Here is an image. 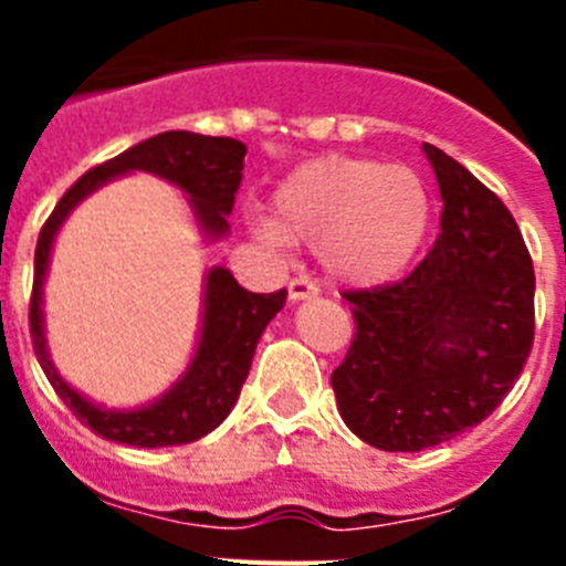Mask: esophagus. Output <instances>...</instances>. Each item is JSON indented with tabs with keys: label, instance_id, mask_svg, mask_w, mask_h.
Wrapping results in <instances>:
<instances>
[{
	"label": "esophagus",
	"instance_id": "obj_1",
	"mask_svg": "<svg viewBox=\"0 0 566 566\" xmlns=\"http://www.w3.org/2000/svg\"><path fill=\"white\" fill-rule=\"evenodd\" d=\"M319 289L314 286L308 277H294L289 280V300L292 303H300V300H308V297H317Z\"/></svg>",
	"mask_w": 566,
	"mask_h": 566
}]
</instances>
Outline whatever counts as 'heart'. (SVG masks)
<instances>
[{"label": "heart", "instance_id": "obj_1", "mask_svg": "<svg viewBox=\"0 0 566 566\" xmlns=\"http://www.w3.org/2000/svg\"><path fill=\"white\" fill-rule=\"evenodd\" d=\"M431 203L405 167L326 155L274 189L272 218L249 229L269 247H314L319 266L348 286H377L402 272L428 232Z\"/></svg>", "mask_w": 566, "mask_h": 566}]
</instances>
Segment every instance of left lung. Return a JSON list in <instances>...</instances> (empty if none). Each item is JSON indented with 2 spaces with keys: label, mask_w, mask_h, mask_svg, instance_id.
Masks as SVG:
<instances>
[{
  "label": "left lung",
  "mask_w": 566,
  "mask_h": 566,
  "mask_svg": "<svg viewBox=\"0 0 566 566\" xmlns=\"http://www.w3.org/2000/svg\"><path fill=\"white\" fill-rule=\"evenodd\" d=\"M442 232L408 277L357 289V334L332 374L343 422L379 451L417 453L496 411L533 348L536 274L513 214L451 155L424 144Z\"/></svg>",
  "instance_id": "obj_1"
}]
</instances>
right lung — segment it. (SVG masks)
Listing matches in <instances>:
<instances>
[{
	"instance_id": "1",
	"label": "right lung",
	"mask_w": 566,
	"mask_h": 566,
	"mask_svg": "<svg viewBox=\"0 0 566 566\" xmlns=\"http://www.w3.org/2000/svg\"><path fill=\"white\" fill-rule=\"evenodd\" d=\"M243 155H247V144L234 142V138H212V135L187 133V129H169V133L153 135L147 142L129 147L127 153L115 155L109 161L84 172L62 195V201L44 221L42 232H39L36 260H33L30 339H33V352H36L39 365L53 385V391L70 411L76 413L78 422L87 424L98 437L135 444V448H172V444L195 442L214 431L238 402L240 388L252 368L260 334L286 303V289L274 294H252L238 286V280L232 277L229 269H209L207 283H203L201 337H198V348H195V357L184 377L164 397L144 408L107 411L102 405L82 397L76 388H70L50 363L48 339H44L42 286L48 277L50 249H53L56 232L67 221L73 207H78L102 184L127 172H153L187 195L195 221L207 238H223L229 232L227 214H232L234 192L243 178L240 175L243 172Z\"/></svg>"
}]
</instances>
